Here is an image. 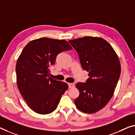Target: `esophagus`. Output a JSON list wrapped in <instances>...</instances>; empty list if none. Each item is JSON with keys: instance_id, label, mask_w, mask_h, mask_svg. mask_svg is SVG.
I'll return each mask as SVG.
<instances>
[{"instance_id": "esophagus-1", "label": "esophagus", "mask_w": 135, "mask_h": 135, "mask_svg": "<svg viewBox=\"0 0 135 135\" xmlns=\"http://www.w3.org/2000/svg\"><path fill=\"white\" fill-rule=\"evenodd\" d=\"M68 86H69V88H73L75 87V84L74 83H68Z\"/></svg>"}]
</instances>
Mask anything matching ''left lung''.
I'll return each instance as SVG.
<instances>
[{
    "label": "left lung",
    "instance_id": "obj_1",
    "mask_svg": "<svg viewBox=\"0 0 135 135\" xmlns=\"http://www.w3.org/2000/svg\"><path fill=\"white\" fill-rule=\"evenodd\" d=\"M69 43L77 52L81 65L89 76L86 83L76 84L80 95L75 104L83 112L95 113L113 96L121 74L119 59L111 45L102 38L87 36Z\"/></svg>",
    "mask_w": 135,
    "mask_h": 135
}]
</instances>
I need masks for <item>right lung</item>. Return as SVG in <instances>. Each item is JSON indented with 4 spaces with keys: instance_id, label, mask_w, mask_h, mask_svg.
Returning a JSON list of instances; mask_svg holds the SVG:
<instances>
[{
    "instance_id": "add662e5",
    "label": "right lung",
    "mask_w": 135,
    "mask_h": 135,
    "mask_svg": "<svg viewBox=\"0 0 135 135\" xmlns=\"http://www.w3.org/2000/svg\"><path fill=\"white\" fill-rule=\"evenodd\" d=\"M72 49L65 40L43 37L31 41L23 49L16 66L17 84L23 98L36 113L54 111L68 89L67 83L49 77V67L59 54Z\"/></svg>"
}]
</instances>
